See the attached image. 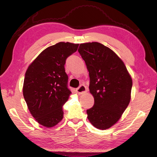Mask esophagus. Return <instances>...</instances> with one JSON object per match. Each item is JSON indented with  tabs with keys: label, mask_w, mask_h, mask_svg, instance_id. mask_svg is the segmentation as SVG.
<instances>
[{
	"label": "esophagus",
	"mask_w": 157,
	"mask_h": 157,
	"mask_svg": "<svg viewBox=\"0 0 157 157\" xmlns=\"http://www.w3.org/2000/svg\"><path fill=\"white\" fill-rule=\"evenodd\" d=\"M77 92L78 94H84L87 92V88L84 85L82 84L77 89Z\"/></svg>",
	"instance_id": "obj_1"
}]
</instances>
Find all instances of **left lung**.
Masks as SVG:
<instances>
[{
	"instance_id": "left-lung-1",
	"label": "left lung",
	"mask_w": 157,
	"mask_h": 157,
	"mask_svg": "<svg viewBox=\"0 0 157 157\" xmlns=\"http://www.w3.org/2000/svg\"><path fill=\"white\" fill-rule=\"evenodd\" d=\"M90 76L94 106L88 119L98 129L107 130L119 121L129 105L132 79L122 60L108 47L97 42L80 44L78 50Z\"/></svg>"
}]
</instances>
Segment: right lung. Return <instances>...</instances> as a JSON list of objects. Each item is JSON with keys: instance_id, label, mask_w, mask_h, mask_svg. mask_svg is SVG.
I'll return each instance as SVG.
<instances>
[{"instance_id": "add662e5", "label": "right lung", "mask_w": 157, "mask_h": 157, "mask_svg": "<svg viewBox=\"0 0 157 157\" xmlns=\"http://www.w3.org/2000/svg\"><path fill=\"white\" fill-rule=\"evenodd\" d=\"M78 44L60 42L46 48L28 67L23 86L27 107L36 121L46 128L63 119V105L71 92L64 65Z\"/></svg>"}]
</instances>
